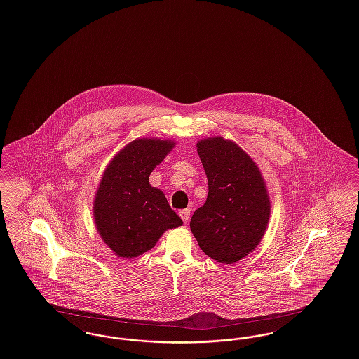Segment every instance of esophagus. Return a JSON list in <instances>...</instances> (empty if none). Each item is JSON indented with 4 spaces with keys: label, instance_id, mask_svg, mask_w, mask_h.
<instances>
[{
    "label": "esophagus",
    "instance_id": "esophagus-1",
    "mask_svg": "<svg viewBox=\"0 0 359 359\" xmlns=\"http://www.w3.org/2000/svg\"><path fill=\"white\" fill-rule=\"evenodd\" d=\"M189 214H191V210H189V208H186V210H182V211L179 212L180 218L183 219V222L184 223L188 222V219H189Z\"/></svg>",
    "mask_w": 359,
    "mask_h": 359
}]
</instances>
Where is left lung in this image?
<instances>
[{"instance_id":"left-lung-1","label":"left lung","mask_w":359,"mask_h":359,"mask_svg":"<svg viewBox=\"0 0 359 359\" xmlns=\"http://www.w3.org/2000/svg\"><path fill=\"white\" fill-rule=\"evenodd\" d=\"M208 195L189 222L201 249L212 259L233 264L256 249L271 202L256 163L237 144L222 137L198 142Z\"/></svg>"}]
</instances>
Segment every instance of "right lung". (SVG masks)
<instances>
[{
  "label": "right lung",
  "instance_id": "1",
  "mask_svg": "<svg viewBox=\"0 0 359 359\" xmlns=\"http://www.w3.org/2000/svg\"><path fill=\"white\" fill-rule=\"evenodd\" d=\"M171 141L138 138L111 160L94 199V219L104 243L122 258L151 250L167 229L183 224L164 194L149 184Z\"/></svg>",
  "mask_w": 359,
  "mask_h": 359
}]
</instances>
